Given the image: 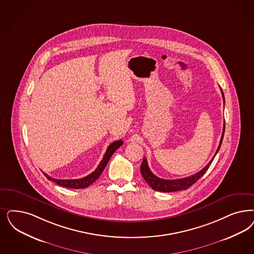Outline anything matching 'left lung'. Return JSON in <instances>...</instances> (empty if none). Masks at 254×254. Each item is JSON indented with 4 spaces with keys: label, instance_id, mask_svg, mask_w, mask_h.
<instances>
[{
    "label": "left lung",
    "instance_id": "8db88e82",
    "mask_svg": "<svg viewBox=\"0 0 254 254\" xmlns=\"http://www.w3.org/2000/svg\"><path fill=\"white\" fill-rule=\"evenodd\" d=\"M221 94H222L223 101H225L222 90H221ZM224 131H225V123L223 125V131H222V135H221V139H220V141H219V147L217 149V152H216L215 156L217 155V153L219 152V148H220L221 142H222V140H223V136H224ZM214 158H212L210 160L209 163L204 167L202 170H201L200 172L196 173L195 175H190L189 177L180 178V179L169 180V179H162V178H159L158 176H156L151 172V170L149 169L148 163H147V160H146L145 158H143V159H142V163L140 165V173H141L142 177L144 178V180L146 181V183L154 190L161 191V192H173V191L185 190L189 189L190 187H191L194 183H196L201 178V176L206 173V171L208 170V168L211 165Z\"/></svg>",
    "mask_w": 254,
    "mask_h": 254
}]
</instances>
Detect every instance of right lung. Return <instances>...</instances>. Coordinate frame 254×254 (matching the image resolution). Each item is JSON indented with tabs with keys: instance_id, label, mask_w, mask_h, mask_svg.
<instances>
[{
	"instance_id": "right-lung-1",
	"label": "right lung",
	"mask_w": 254,
	"mask_h": 254,
	"mask_svg": "<svg viewBox=\"0 0 254 254\" xmlns=\"http://www.w3.org/2000/svg\"><path fill=\"white\" fill-rule=\"evenodd\" d=\"M123 143H124V141L121 140H115L113 143H111L109 145V147L107 148L105 155L102 158L101 162L99 163V165L96 168V171H94L92 174H90V175L83 177V178H79V179H55V178H53V177L46 175L45 173H43V174L49 180L53 181L55 184L64 187V188H68V189H84V188H87L90 185L93 184L102 174V172L104 171L106 165L108 164L111 157L114 155V152L122 145Z\"/></svg>"
}]
</instances>
